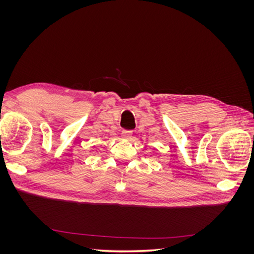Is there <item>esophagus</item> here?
<instances>
[{
	"mask_svg": "<svg viewBox=\"0 0 254 254\" xmlns=\"http://www.w3.org/2000/svg\"><path fill=\"white\" fill-rule=\"evenodd\" d=\"M122 136L126 140H130L132 137V131H126V130H124V131L122 132Z\"/></svg>",
	"mask_w": 254,
	"mask_h": 254,
	"instance_id": "obj_1",
	"label": "esophagus"
}]
</instances>
